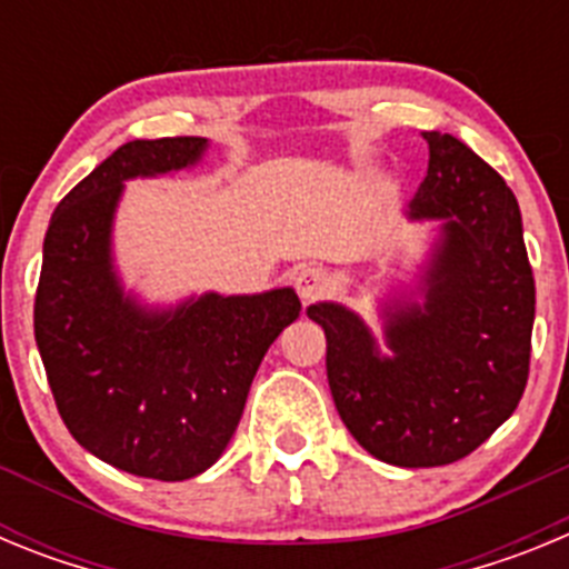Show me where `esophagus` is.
I'll return each instance as SVG.
<instances>
[{
  "label": "esophagus",
  "mask_w": 569,
  "mask_h": 569,
  "mask_svg": "<svg viewBox=\"0 0 569 569\" xmlns=\"http://www.w3.org/2000/svg\"><path fill=\"white\" fill-rule=\"evenodd\" d=\"M293 284H296V293H299V299L305 301V305H310V301L321 299V296L328 293L330 276H328V270H321V268H301L299 273L293 276Z\"/></svg>",
  "instance_id": "34e87169"
}]
</instances>
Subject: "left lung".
I'll return each instance as SVG.
<instances>
[{
  "label": "left lung",
  "mask_w": 569,
  "mask_h": 569,
  "mask_svg": "<svg viewBox=\"0 0 569 569\" xmlns=\"http://www.w3.org/2000/svg\"><path fill=\"white\" fill-rule=\"evenodd\" d=\"M421 136L430 162L405 216L433 222V236L413 284L379 301L385 350L356 310L308 308L328 339L341 421L367 453L396 467L453 465L510 419L536 319L512 190L456 136Z\"/></svg>",
  "instance_id": "1"
}]
</instances>
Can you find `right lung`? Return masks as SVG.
<instances>
[{"label":"right lung","mask_w":569,"mask_h":569,"mask_svg":"<svg viewBox=\"0 0 569 569\" xmlns=\"http://www.w3.org/2000/svg\"><path fill=\"white\" fill-rule=\"evenodd\" d=\"M202 136L116 148L53 210L33 330L59 416L97 459L184 481L224 453L268 347L301 301L293 288L148 305L124 288L113 222L124 182L196 168Z\"/></svg>","instance_id":"add662e5"}]
</instances>
